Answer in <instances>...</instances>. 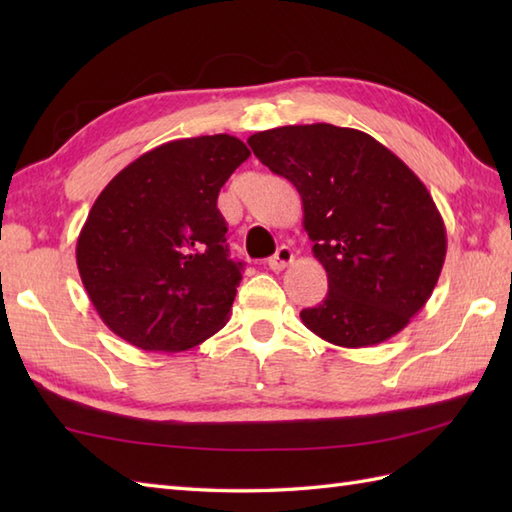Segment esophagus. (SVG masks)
<instances>
[{"mask_svg":"<svg viewBox=\"0 0 512 512\" xmlns=\"http://www.w3.org/2000/svg\"><path fill=\"white\" fill-rule=\"evenodd\" d=\"M292 259H295V253H292L290 246H279L277 253L268 259V266H270V270L279 273V270H284L292 264Z\"/></svg>","mask_w":512,"mask_h":512,"instance_id":"obj_1","label":"esophagus"}]
</instances>
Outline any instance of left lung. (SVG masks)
Here are the masks:
<instances>
[{
	"mask_svg": "<svg viewBox=\"0 0 512 512\" xmlns=\"http://www.w3.org/2000/svg\"><path fill=\"white\" fill-rule=\"evenodd\" d=\"M270 171L295 184L328 295L301 321L341 347L398 334L431 297L447 228L431 193L376 138L330 123L286 125L248 138Z\"/></svg>",
	"mask_w": 512,
	"mask_h": 512,
	"instance_id": "8db88e82",
	"label": "left lung"
}]
</instances>
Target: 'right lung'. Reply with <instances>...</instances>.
Segmentation results:
<instances>
[{"label":"right lung","instance_id":"add662e5","mask_svg":"<svg viewBox=\"0 0 512 512\" xmlns=\"http://www.w3.org/2000/svg\"><path fill=\"white\" fill-rule=\"evenodd\" d=\"M248 156L228 134L171 140L101 191L76 266L114 334L147 352H182L224 328L244 264L228 259L217 195Z\"/></svg>","mask_w":512,"mask_h":512}]
</instances>
